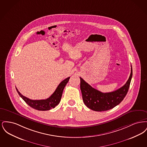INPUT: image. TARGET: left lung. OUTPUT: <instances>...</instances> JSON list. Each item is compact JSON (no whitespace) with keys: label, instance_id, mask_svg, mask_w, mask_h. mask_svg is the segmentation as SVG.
<instances>
[{"label":"left lung","instance_id":"1","mask_svg":"<svg viewBox=\"0 0 147 147\" xmlns=\"http://www.w3.org/2000/svg\"><path fill=\"white\" fill-rule=\"evenodd\" d=\"M132 77L131 66V74L126 84L115 91L102 92L94 89L80 77V90L85 105L95 111H105L115 107L123 100L128 91Z\"/></svg>","mask_w":147,"mask_h":147}]
</instances>
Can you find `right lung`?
Instances as JSON below:
<instances>
[{
	"instance_id": "add662e5",
	"label": "right lung",
	"mask_w": 147,
	"mask_h": 147,
	"mask_svg": "<svg viewBox=\"0 0 147 147\" xmlns=\"http://www.w3.org/2000/svg\"><path fill=\"white\" fill-rule=\"evenodd\" d=\"M70 77L66 78L58 85L56 90L49 96L45 100H34L23 96L21 93L16 88L18 93L25 102L32 108H34L39 111H47L53 109L59 103L62 98V93L64 87L69 81Z\"/></svg>"
}]
</instances>
